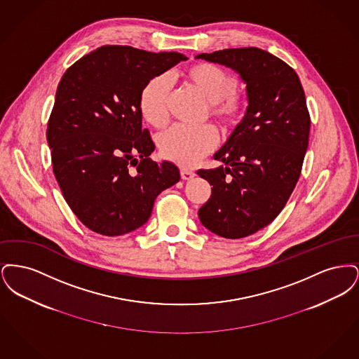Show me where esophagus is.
I'll return each mask as SVG.
<instances>
[{"mask_svg":"<svg viewBox=\"0 0 359 359\" xmlns=\"http://www.w3.org/2000/svg\"><path fill=\"white\" fill-rule=\"evenodd\" d=\"M180 176L183 180H191L195 177V172L189 171L187 168H182L180 170Z\"/></svg>","mask_w":359,"mask_h":359,"instance_id":"esophagus-1","label":"esophagus"}]
</instances>
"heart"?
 Segmentation results:
<instances>
[{"label": "heart", "mask_w": 359, "mask_h": 359, "mask_svg": "<svg viewBox=\"0 0 359 359\" xmlns=\"http://www.w3.org/2000/svg\"><path fill=\"white\" fill-rule=\"evenodd\" d=\"M180 78L210 102V116L224 132L238 128L246 113V100L237 93L238 81L233 74L217 65L199 62L183 69ZM171 94L172 86L165 76H156L148 81L138 100L144 120L154 128L165 126L170 120ZM217 145L218 133L210 125L202 128L175 125L158 136L161 154L184 167L196 164Z\"/></svg>", "instance_id": "b5f03b06"}]
</instances>
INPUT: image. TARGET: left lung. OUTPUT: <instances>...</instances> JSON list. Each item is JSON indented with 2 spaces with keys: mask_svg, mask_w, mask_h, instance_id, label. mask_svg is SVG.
Here are the masks:
<instances>
[{
  "mask_svg": "<svg viewBox=\"0 0 359 359\" xmlns=\"http://www.w3.org/2000/svg\"><path fill=\"white\" fill-rule=\"evenodd\" d=\"M196 59L230 67L246 83V114L214 154L224 167L198 171L212 186L201 222L223 238H243L273 221L300 177L311 126L304 90L294 69L256 47Z\"/></svg>",
  "mask_w": 359,
  "mask_h": 359,
  "instance_id": "1",
  "label": "left lung"
}]
</instances>
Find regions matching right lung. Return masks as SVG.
<instances>
[{"mask_svg": "<svg viewBox=\"0 0 359 359\" xmlns=\"http://www.w3.org/2000/svg\"><path fill=\"white\" fill-rule=\"evenodd\" d=\"M187 60L179 52L103 46L62 76L47 128L62 194L90 230L122 236L141 227L157 195L176 184L175 164L156 163L142 129L140 93L154 76Z\"/></svg>", "mask_w": 359, "mask_h": 359, "instance_id": "right-lung-1", "label": "right lung"}]
</instances>
